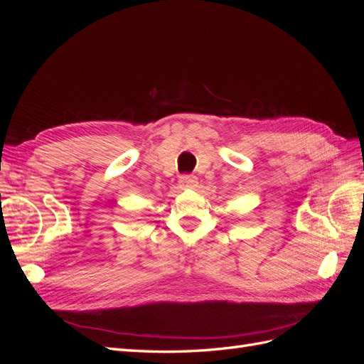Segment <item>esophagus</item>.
I'll return each mask as SVG.
<instances>
[{
	"instance_id": "obj_1",
	"label": "esophagus",
	"mask_w": 364,
	"mask_h": 364,
	"mask_svg": "<svg viewBox=\"0 0 364 364\" xmlns=\"http://www.w3.org/2000/svg\"><path fill=\"white\" fill-rule=\"evenodd\" d=\"M179 183L183 188H194L197 185V178L193 174H182L179 178Z\"/></svg>"
}]
</instances>
